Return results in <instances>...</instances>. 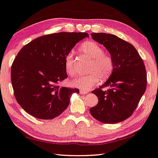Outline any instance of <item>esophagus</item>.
Returning a JSON list of instances; mask_svg holds the SVG:
<instances>
[{"mask_svg": "<svg viewBox=\"0 0 158 158\" xmlns=\"http://www.w3.org/2000/svg\"><path fill=\"white\" fill-rule=\"evenodd\" d=\"M80 93H81V94H86L88 93V91L87 90H83V89H80Z\"/></svg>", "mask_w": 158, "mask_h": 158, "instance_id": "1", "label": "esophagus"}]
</instances>
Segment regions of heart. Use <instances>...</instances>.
<instances>
[{"label": "heart", "instance_id": "1", "mask_svg": "<svg viewBox=\"0 0 158 158\" xmlns=\"http://www.w3.org/2000/svg\"><path fill=\"white\" fill-rule=\"evenodd\" d=\"M79 51L91 60L89 65V75L77 77L70 81L74 87L88 90L99 82L106 81L112 76L114 70V61L112 56L105 54L104 50L97 43L88 41L82 43ZM65 70L70 77L76 74L75 58L73 52L66 55L64 60Z\"/></svg>", "mask_w": 158, "mask_h": 158}]
</instances>
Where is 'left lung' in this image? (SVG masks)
Wrapping results in <instances>:
<instances>
[{"instance_id":"obj_1","label":"left lung","mask_w":158,"mask_h":158,"mask_svg":"<svg viewBox=\"0 0 158 158\" xmlns=\"http://www.w3.org/2000/svg\"><path fill=\"white\" fill-rule=\"evenodd\" d=\"M92 39L103 44L114 61V70L104 84L92 92L98 103L89 110L98 121L107 124L123 121L137 107L147 88L144 64L130 43L113 34L93 33ZM108 87L107 91L104 87Z\"/></svg>"}]
</instances>
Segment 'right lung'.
<instances>
[{"instance_id": "right-lung-1", "label": "right lung", "mask_w": 158, "mask_h": 158, "mask_svg": "<svg viewBox=\"0 0 158 158\" xmlns=\"http://www.w3.org/2000/svg\"><path fill=\"white\" fill-rule=\"evenodd\" d=\"M87 33L48 34L24 45L11 68L15 99L23 109L37 118H55L66 109L70 96L79 89L61 87L68 77L64 60Z\"/></svg>"}]
</instances>
